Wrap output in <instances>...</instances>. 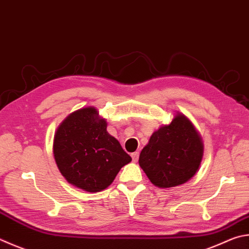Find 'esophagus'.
Masks as SVG:
<instances>
[{
    "label": "esophagus",
    "instance_id": "34e87169",
    "mask_svg": "<svg viewBox=\"0 0 249 249\" xmlns=\"http://www.w3.org/2000/svg\"><path fill=\"white\" fill-rule=\"evenodd\" d=\"M132 158H133V161H135L136 162L137 160H138V158H139V152H133L132 153Z\"/></svg>",
    "mask_w": 249,
    "mask_h": 249
}]
</instances>
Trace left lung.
<instances>
[{"mask_svg": "<svg viewBox=\"0 0 249 249\" xmlns=\"http://www.w3.org/2000/svg\"><path fill=\"white\" fill-rule=\"evenodd\" d=\"M202 138L183 113L153 132L139 156V165L155 186L171 188L188 182L199 169Z\"/></svg>", "mask_w": 249, "mask_h": 249, "instance_id": "8db88e82", "label": "left lung"}]
</instances>
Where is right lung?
Segmentation results:
<instances>
[{
  "mask_svg": "<svg viewBox=\"0 0 249 249\" xmlns=\"http://www.w3.org/2000/svg\"><path fill=\"white\" fill-rule=\"evenodd\" d=\"M107 126L96 107H86L67 115L54 135L53 156L61 174L88 193L109 187L120 170L132 161Z\"/></svg>",
  "mask_w": 249,
  "mask_h": 249,
  "instance_id": "right-lung-1",
  "label": "right lung"
}]
</instances>
